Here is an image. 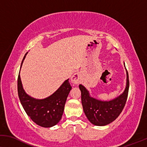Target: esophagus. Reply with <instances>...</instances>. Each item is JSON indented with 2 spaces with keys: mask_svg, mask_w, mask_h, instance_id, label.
<instances>
[{
  "mask_svg": "<svg viewBox=\"0 0 147 147\" xmlns=\"http://www.w3.org/2000/svg\"><path fill=\"white\" fill-rule=\"evenodd\" d=\"M80 79H81V76H80V74L78 73H74L71 78V82L74 84H78L80 83Z\"/></svg>",
  "mask_w": 147,
  "mask_h": 147,
  "instance_id": "1",
  "label": "esophagus"
}]
</instances>
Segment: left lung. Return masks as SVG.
Here are the masks:
<instances>
[{
  "label": "left lung",
  "mask_w": 147,
  "mask_h": 147,
  "mask_svg": "<svg viewBox=\"0 0 147 147\" xmlns=\"http://www.w3.org/2000/svg\"><path fill=\"white\" fill-rule=\"evenodd\" d=\"M129 88V74L127 71V86L125 91L117 98L109 101H101L92 98L82 84L81 100L83 111L90 123L96 126H105L114 121L121 114L127 102Z\"/></svg>",
  "instance_id": "left-lung-1"
}]
</instances>
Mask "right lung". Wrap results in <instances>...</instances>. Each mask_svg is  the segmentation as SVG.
<instances>
[{
	"label": "right lung",
	"mask_w": 147,
	"mask_h": 147,
	"mask_svg": "<svg viewBox=\"0 0 147 147\" xmlns=\"http://www.w3.org/2000/svg\"><path fill=\"white\" fill-rule=\"evenodd\" d=\"M25 54L22 60L25 59ZM18 94L21 105L27 115L32 121L40 127H53L61 119L67 96L71 90L69 79L66 80L59 89L44 99H36L24 92L22 88L20 74L18 76Z\"/></svg>",
	"instance_id": "add662e5"
}]
</instances>
